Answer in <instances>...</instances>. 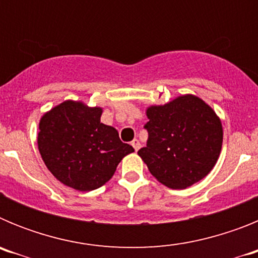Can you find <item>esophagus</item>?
Segmentation results:
<instances>
[{"mask_svg":"<svg viewBox=\"0 0 258 258\" xmlns=\"http://www.w3.org/2000/svg\"><path fill=\"white\" fill-rule=\"evenodd\" d=\"M132 146H133L136 151H138V150L141 149V143H140V141H138V140H133V141H132Z\"/></svg>","mask_w":258,"mask_h":258,"instance_id":"1","label":"esophagus"}]
</instances>
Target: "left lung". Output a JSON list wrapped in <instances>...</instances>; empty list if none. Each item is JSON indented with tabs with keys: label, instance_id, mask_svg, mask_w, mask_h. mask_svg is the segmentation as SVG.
<instances>
[{
	"label": "left lung",
	"instance_id": "obj_1",
	"mask_svg": "<svg viewBox=\"0 0 258 258\" xmlns=\"http://www.w3.org/2000/svg\"><path fill=\"white\" fill-rule=\"evenodd\" d=\"M147 146L138 155L155 178L170 188H186L213 169L222 149L221 120L192 94L146 109Z\"/></svg>",
	"mask_w": 258,
	"mask_h": 258
}]
</instances>
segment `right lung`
<instances>
[{
    "label": "right lung",
    "instance_id": "1",
    "mask_svg": "<svg viewBox=\"0 0 258 258\" xmlns=\"http://www.w3.org/2000/svg\"><path fill=\"white\" fill-rule=\"evenodd\" d=\"M103 109L64 101L41 117L38 151L61 183L92 191L112 178L118 163L134 149L122 143L115 127L101 122Z\"/></svg>",
    "mask_w": 258,
    "mask_h": 258
}]
</instances>
